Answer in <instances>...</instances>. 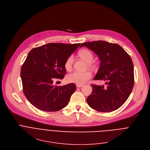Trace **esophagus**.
Returning <instances> with one entry per match:
<instances>
[{
  "label": "esophagus",
  "mask_w": 150,
  "mask_h": 150,
  "mask_svg": "<svg viewBox=\"0 0 150 150\" xmlns=\"http://www.w3.org/2000/svg\"><path fill=\"white\" fill-rule=\"evenodd\" d=\"M82 86H83L82 85H76V88H81Z\"/></svg>",
  "instance_id": "esophagus-1"
}]
</instances>
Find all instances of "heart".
<instances>
[{
  "mask_svg": "<svg viewBox=\"0 0 150 150\" xmlns=\"http://www.w3.org/2000/svg\"><path fill=\"white\" fill-rule=\"evenodd\" d=\"M79 57L85 60L87 63L89 64L93 60V57L91 52L87 49H83L79 52ZM74 62V56L70 55L65 62V68L67 71L71 70ZM92 77V74L89 71L79 72L74 71L67 76V79L69 82L74 83L78 85H81L85 83L87 81L90 79Z\"/></svg>",
  "mask_w": 150,
  "mask_h": 150,
  "instance_id": "obj_1",
  "label": "heart"
}]
</instances>
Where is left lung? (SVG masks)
I'll return each instance as SVG.
<instances>
[{"instance_id": "8db88e82", "label": "left lung", "mask_w": 150, "mask_h": 150, "mask_svg": "<svg viewBox=\"0 0 150 150\" xmlns=\"http://www.w3.org/2000/svg\"><path fill=\"white\" fill-rule=\"evenodd\" d=\"M87 47L98 55L100 65L93 80L106 81L104 86L92 85V92L86 101L92 109L111 112L127 101L134 84V65L125 50L116 43L104 40L82 43L79 47Z\"/></svg>"}]
</instances>
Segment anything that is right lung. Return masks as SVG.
<instances>
[{
	"instance_id": "right-lung-1",
	"label": "right lung",
	"mask_w": 150,
	"mask_h": 150,
	"mask_svg": "<svg viewBox=\"0 0 150 150\" xmlns=\"http://www.w3.org/2000/svg\"><path fill=\"white\" fill-rule=\"evenodd\" d=\"M80 43H50L32 49L21 68L23 93L36 108L46 112L65 107L76 89L74 83L57 86L55 78L63 79L65 62Z\"/></svg>"
}]
</instances>
